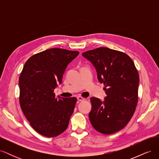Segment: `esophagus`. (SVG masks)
<instances>
[{
    "instance_id": "esophagus-1",
    "label": "esophagus",
    "mask_w": 159,
    "mask_h": 159,
    "mask_svg": "<svg viewBox=\"0 0 159 159\" xmlns=\"http://www.w3.org/2000/svg\"><path fill=\"white\" fill-rule=\"evenodd\" d=\"M77 98H78V100L79 101V102H83V101L85 100V98L81 97V96H78V97Z\"/></svg>"
}]
</instances>
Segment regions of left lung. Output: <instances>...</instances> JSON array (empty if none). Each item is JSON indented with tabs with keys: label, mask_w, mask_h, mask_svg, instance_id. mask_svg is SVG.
Instances as JSON below:
<instances>
[{
	"label": "left lung",
	"mask_w": 159,
	"mask_h": 159,
	"mask_svg": "<svg viewBox=\"0 0 159 159\" xmlns=\"http://www.w3.org/2000/svg\"><path fill=\"white\" fill-rule=\"evenodd\" d=\"M93 64L103 83L104 102L91 98L89 118L98 132L111 134L125 127L135 111L139 77L132 59L124 52L105 47L82 53Z\"/></svg>",
	"instance_id": "obj_1"
}]
</instances>
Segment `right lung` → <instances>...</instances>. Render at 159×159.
Masks as SVG:
<instances>
[{
	"mask_svg": "<svg viewBox=\"0 0 159 159\" xmlns=\"http://www.w3.org/2000/svg\"><path fill=\"white\" fill-rule=\"evenodd\" d=\"M78 51L51 48L31 56L19 78L21 109L32 127L47 137H55L68 128L75 98H56L57 83Z\"/></svg>",
	"mask_w": 159,
	"mask_h": 159,
	"instance_id": "obj_1",
	"label": "right lung"
}]
</instances>
